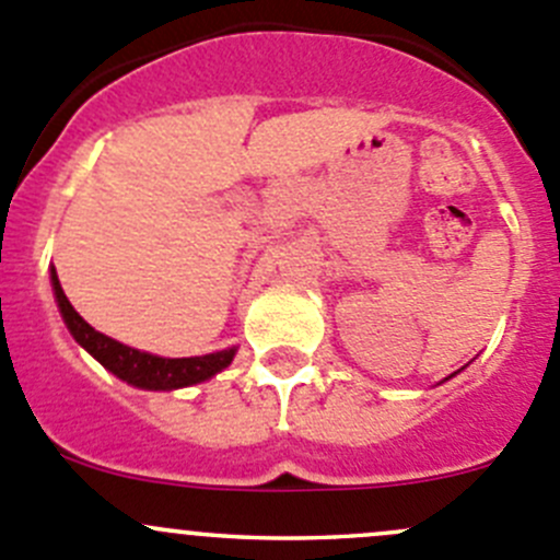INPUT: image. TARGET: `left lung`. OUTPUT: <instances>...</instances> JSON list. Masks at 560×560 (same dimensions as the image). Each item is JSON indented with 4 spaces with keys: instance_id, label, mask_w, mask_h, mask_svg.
Instances as JSON below:
<instances>
[{
    "instance_id": "obj_1",
    "label": "left lung",
    "mask_w": 560,
    "mask_h": 560,
    "mask_svg": "<svg viewBox=\"0 0 560 560\" xmlns=\"http://www.w3.org/2000/svg\"><path fill=\"white\" fill-rule=\"evenodd\" d=\"M452 377H454V374H452ZM446 380H448V377H446Z\"/></svg>"
}]
</instances>
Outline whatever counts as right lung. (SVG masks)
<instances>
[{"mask_svg": "<svg viewBox=\"0 0 560 560\" xmlns=\"http://www.w3.org/2000/svg\"><path fill=\"white\" fill-rule=\"evenodd\" d=\"M51 290L54 301H57L59 314H62L65 325H68L70 336L101 363L103 369L119 377L122 383L133 385V388L144 390H177L188 388L210 380L213 374L224 372L235 358L237 347H226V350L208 352V355H191V358H164L153 355V352H142L136 347L122 345V341L112 339V336L101 334L92 328L73 306H70L68 295L62 292V284L57 279V270L51 268Z\"/></svg>", "mask_w": 560, "mask_h": 560, "instance_id": "add662e5", "label": "right lung"}]
</instances>
